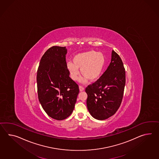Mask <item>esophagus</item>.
<instances>
[{
    "mask_svg": "<svg viewBox=\"0 0 159 159\" xmlns=\"http://www.w3.org/2000/svg\"><path fill=\"white\" fill-rule=\"evenodd\" d=\"M79 89H80V91H84V88L83 86L80 85V86H79Z\"/></svg>",
    "mask_w": 159,
    "mask_h": 159,
    "instance_id": "1",
    "label": "esophagus"
}]
</instances>
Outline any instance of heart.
I'll use <instances>...</instances> for the list:
<instances>
[{"label": "heart", "mask_w": 159, "mask_h": 159, "mask_svg": "<svg viewBox=\"0 0 159 159\" xmlns=\"http://www.w3.org/2000/svg\"><path fill=\"white\" fill-rule=\"evenodd\" d=\"M106 59L102 53L90 51L75 55L73 62L70 61L66 64L67 70L71 79L76 81L79 76V70L83 77V83L97 80L101 76L105 66Z\"/></svg>", "instance_id": "b5f03b06"}]
</instances>
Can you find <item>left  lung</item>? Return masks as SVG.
Wrapping results in <instances>:
<instances>
[{
    "label": "left lung",
    "mask_w": 159,
    "mask_h": 159,
    "mask_svg": "<svg viewBox=\"0 0 159 159\" xmlns=\"http://www.w3.org/2000/svg\"><path fill=\"white\" fill-rule=\"evenodd\" d=\"M125 82L122 61L112 51L111 62L104 74L85 89L88 95L87 106L92 116L105 120L116 112L123 98Z\"/></svg>",
    "instance_id": "left-lung-1"
}]
</instances>
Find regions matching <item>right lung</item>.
I'll return each instance as SVG.
<instances>
[{"label":"right lung","mask_w":159,"mask_h":159,"mask_svg":"<svg viewBox=\"0 0 159 159\" xmlns=\"http://www.w3.org/2000/svg\"><path fill=\"white\" fill-rule=\"evenodd\" d=\"M66 47L48 49L40 60L37 74L39 101L47 114L58 120L72 114L79 93L66 68Z\"/></svg>","instance_id":"obj_1"}]
</instances>
